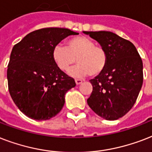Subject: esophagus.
Returning <instances> with one entry per match:
<instances>
[{"label":"esophagus","mask_w":152,"mask_h":152,"mask_svg":"<svg viewBox=\"0 0 152 152\" xmlns=\"http://www.w3.org/2000/svg\"><path fill=\"white\" fill-rule=\"evenodd\" d=\"M82 82H83V80H82V79H76V80H75V82H76V84H77V85L82 84Z\"/></svg>","instance_id":"34e87169"}]
</instances>
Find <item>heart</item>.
Masks as SVG:
<instances>
[{"label":"heart","mask_w":152,"mask_h":152,"mask_svg":"<svg viewBox=\"0 0 152 152\" xmlns=\"http://www.w3.org/2000/svg\"><path fill=\"white\" fill-rule=\"evenodd\" d=\"M51 55L55 65L63 71H67L77 61V65L69 72L74 77L97 76L104 71L108 63L106 50L101 46H95L94 42L86 36L70 39L66 48L55 46Z\"/></svg>","instance_id":"heart-1"}]
</instances>
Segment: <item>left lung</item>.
<instances>
[{"instance_id":"8db88e82","label":"left lung","mask_w":152,"mask_h":152,"mask_svg":"<svg viewBox=\"0 0 152 152\" xmlns=\"http://www.w3.org/2000/svg\"><path fill=\"white\" fill-rule=\"evenodd\" d=\"M104 48L108 63L104 71L89 82L93 91L87 103L108 121L124 116L136 102L143 84V62L130 41L111 31H83Z\"/></svg>"}]
</instances>
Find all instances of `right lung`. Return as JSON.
<instances>
[{"mask_svg": "<svg viewBox=\"0 0 152 152\" xmlns=\"http://www.w3.org/2000/svg\"><path fill=\"white\" fill-rule=\"evenodd\" d=\"M77 32L67 28H46L28 34L14 46L7 78L14 103L24 115L36 121L56 116L65 103L75 79L59 70L52 50L61 41Z\"/></svg>", "mask_w": 152, "mask_h": 152, "instance_id": "obj_1", "label": "right lung"}]
</instances>
